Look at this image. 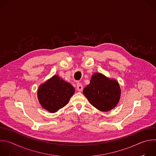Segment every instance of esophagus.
<instances>
[{
	"mask_svg": "<svg viewBox=\"0 0 156 156\" xmlns=\"http://www.w3.org/2000/svg\"><path fill=\"white\" fill-rule=\"evenodd\" d=\"M76 89H77V90H78V91H80V92L83 91V85L81 84V83H77V84H76Z\"/></svg>",
	"mask_w": 156,
	"mask_h": 156,
	"instance_id": "1",
	"label": "esophagus"
}]
</instances>
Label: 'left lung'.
Wrapping results in <instances>:
<instances>
[{"mask_svg":"<svg viewBox=\"0 0 156 156\" xmlns=\"http://www.w3.org/2000/svg\"><path fill=\"white\" fill-rule=\"evenodd\" d=\"M83 94L97 109L107 112L119 103L121 90L117 80L96 73L91 76L90 84L84 88Z\"/></svg>","mask_w":156,"mask_h":156,"instance_id":"8db88e82","label":"left lung"}]
</instances>
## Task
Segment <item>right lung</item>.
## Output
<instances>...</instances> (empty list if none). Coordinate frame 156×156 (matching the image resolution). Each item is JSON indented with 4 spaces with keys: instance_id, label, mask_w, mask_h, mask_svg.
I'll use <instances>...</instances> for the list:
<instances>
[{
    "instance_id": "right-lung-1",
    "label": "right lung",
    "mask_w": 156,
    "mask_h": 156,
    "mask_svg": "<svg viewBox=\"0 0 156 156\" xmlns=\"http://www.w3.org/2000/svg\"><path fill=\"white\" fill-rule=\"evenodd\" d=\"M75 88L58 75H54L37 90V98L41 106L54 113L65 106L74 94Z\"/></svg>"
}]
</instances>
